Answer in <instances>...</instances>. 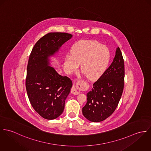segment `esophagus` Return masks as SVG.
Wrapping results in <instances>:
<instances>
[{
  "instance_id": "esophagus-1",
  "label": "esophagus",
  "mask_w": 151,
  "mask_h": 151,
  "mask_svg": "<svg viewBox=\"0 0 151 151\" xmlns=\"http://www.w3.org/2000/svg\"><path fill=\"white\" fill-rule=\"evenodd\" d=\"M76 86H80L81 87V82L80 81H79L78 82H76ZM71 93L74 94V95H78L79 94V92L77 90L75 86H73L72 89H71Z\"/></svg>"
}]
</instances>
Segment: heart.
I'll return each mask as SVG.
<instances>
[{"instance_id":"1","label":"heart","mask_w":151,"mask_h":151,"mask_svg":"<svg viewBox=\"0 0 151 151\" xmlns=\"http://www.w3.org/2000/svg\"><path fill=\"white\" fill-rule=\"evenodd\" d=\"M72 54H68L64 67L68 73L76 71L81 64V70L89 78H99L108 67L110 53L107 47L97 41L81 40L72 48Z\"/></svg>"}]
</instances>
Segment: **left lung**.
I'll return each instance as SVG.
<instances>
[{
	"label": "left lung",
	"mask_w": 151,
	"mask_h": 151,
	"mask_svg": "<svg viewBox=\"0 0 151 151\" xmlns=\"http://www.w3.org/2000/svg\"><path fill=\"white\" fill-rule=\"evenodd\" d=\"M124 82V63L118 47L113 62L87 94V103L82 108L84 116L92 122H99L110 116L117 108Z\"/></svg>",
	"instance_id": "left-lung-1"
}]
</instances>
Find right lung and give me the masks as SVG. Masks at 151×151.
I'll list each match as a JSON object with an SVG mask.
<instances>
[{
	"mask_svg": "<svg viewBox=\"0 0 151 151\" xmlns=\"http://www.w3.org/2000/svg\"><path fill=\"white\" fill-rule=\"evenodd\" d=\"M72 37L64 32H50L35 45L27 65L26 90L31 104L36 112L52 120L64 111L66 100L72 86L67 76L60 75L49 66V58Z\"/></svg>",
	"mask_w": 151,
	"mask_h": 151,
	"instance_id": "add662e5",
	"label": "right lung"
}]
</instances>
